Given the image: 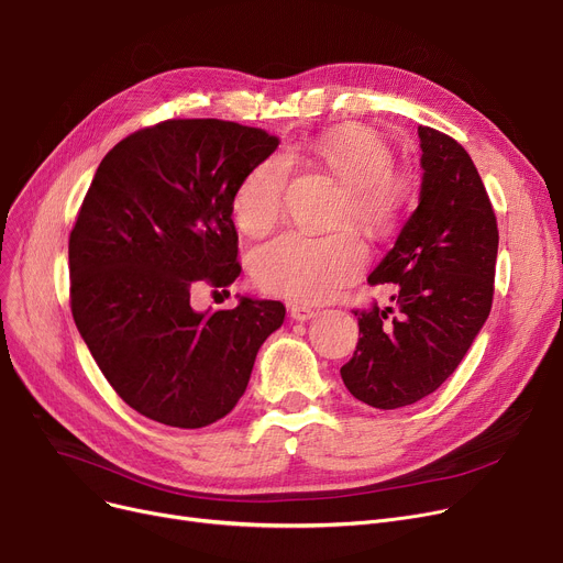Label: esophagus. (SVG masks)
<instances>
[{
	"instance_id": "34e87169",
	"label": "esophagus",
	"mask_w": 563,
	"mask_h": 563,
	"mask_svg": "<svg viewBox=\"0 0 563 563\" xmlns=\"http://www.w3.org/2000/svg\"><path fill=\"white\" fill-rule=\"evenodd\" d=\"M289 314H291V319H297V321H308V319H312L317 314V310H312L308 306H301V303H294L289 308Z\"/></svg>"
}]
</instances>
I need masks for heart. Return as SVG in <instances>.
<instances>
[{
  "label": "heart",
  "mask_w": 563,
  "mask_h": 563,
  "mask_svg": "<svg viewBox=\"0 0 563 563\" xmlns=\"http://www.w3.org/2000/svg\"><path fill=\"white\" fill-rule=\"evenodd\" d=\"M312 162L342 185L333 223H356L372 240H388L418 198V175L395 164L390 141L365 125H344L310 145ZM289 162L280 155L255 164L232 194V221L244 234H262L283 214ZM367 246L356 230L333 234L283 232L251 255L260 289L297 301L331 299L367 264Z\"/></svg>",
  "instance_id": "1"
}]
</instances>
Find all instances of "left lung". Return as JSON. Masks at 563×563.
<instances>
[{"label": "left lung", "mask_w": 563, "mask_h": 563, "mask_svg": "<svg viewBox=\"0 0 563 563\" xmlns=\"http://www.w3.org/2000/svg\"><path fill=\"white\" fill-rule=\"evenodd\" d=\"M422 191L395 249L367 278L395 283V308L353 310L361 338L340 374L358 401L393 410L445 383L493 306L497 221L465 147L433 128H418Z\"/></svg>", "instance_id": "1"}]
</instances>
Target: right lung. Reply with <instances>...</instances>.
Returning a JSON list of instances; mask_svg holds the SVG:
<instances>
[{
	"instance_id": "1",
	"label": "right lung",
	"mask_w": 563,
	"mask_h": 563,
	"mask_svg": "<svg viewBox=\"0 0 563 563\" xmlns=\"http://www.w3.org/2000/svg\"><path fill=\"white\" fill-rule=\"evenodd\" d=\"M278 136L219 118H170L115 143L70 232V310L100 372L130 408L177 429L212 424L244 395L280 301L202 314L191 289L230 287L232 194Z\"/></svg>"
}]
</instances>
